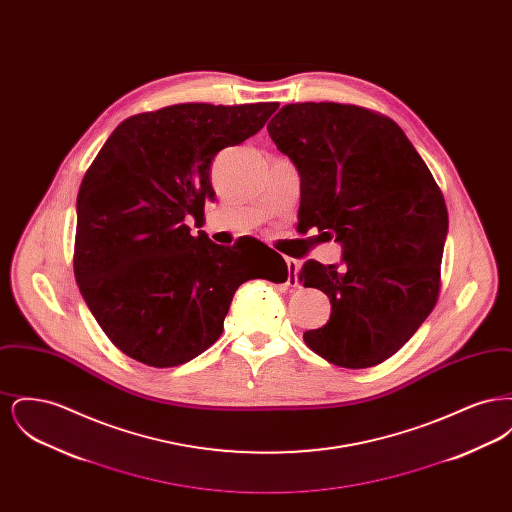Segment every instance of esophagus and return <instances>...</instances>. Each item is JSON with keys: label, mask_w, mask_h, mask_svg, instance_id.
I'll list each match as a JSON object with an SVG mask.
<instances>
[{"label": "esophagus", "mask_w": 512, "mask_h": 512, "mask_svg": "<svg viewBox=\"0 0 512 512\" xmlns=\"http://www.w3.org/2000/svg\"><path fill=\"white\" fill-rule=\"evenodd\" d=\"M286 265H288V270H290V278H288V284L290 286H297V268H299V263L292 259V257H288L286 259Z\"/></svg>", "instance_id": "obj_1"}]
</instances>
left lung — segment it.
<instances>
[{
  "label": "left lung",
  "instance_id": "obj_1",
  "mask_svg": "<svg viewBox=\"0 0 512 512\" xmlns=\"http://www.w3.org/2000/svg\"><path fill=\"white\" fill-rule=\"evenodd\" d=\"M267 130L301 176L299 224L343 245L340 268L307 261L297 274L332 303L330 320L303 340L332 365H380L438 303L443 194L405 132L376 111L288 103Z\"/></svg>",
  "mask_w": 512,
  "mask_h": 512
}]
</instances>
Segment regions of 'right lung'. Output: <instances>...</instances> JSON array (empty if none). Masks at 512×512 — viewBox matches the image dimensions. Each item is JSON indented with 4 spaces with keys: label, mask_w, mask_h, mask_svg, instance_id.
Here are the masks:
<instances>
[{
    "label": "right lung",
    "mask_w": 512,
    "mask_h": 512,
    "mask_svg": "<svg viewBox=\"0 0 512 512\" xmlns=\"http://www.w3.org/2000/svg\"><path fill=\"white\" fill-rule=\"evenodd\" d=\"M276 109V101L169 105L128 117L99 149L76 199L74 278L124 355L184 365L219 340L244 282L288 280L282 255L248 251L261 242L224 247L186 224L215 201V155L255 136Z\"/></svg>",
    "instance_id": "add662e5"
}]
</instances>
